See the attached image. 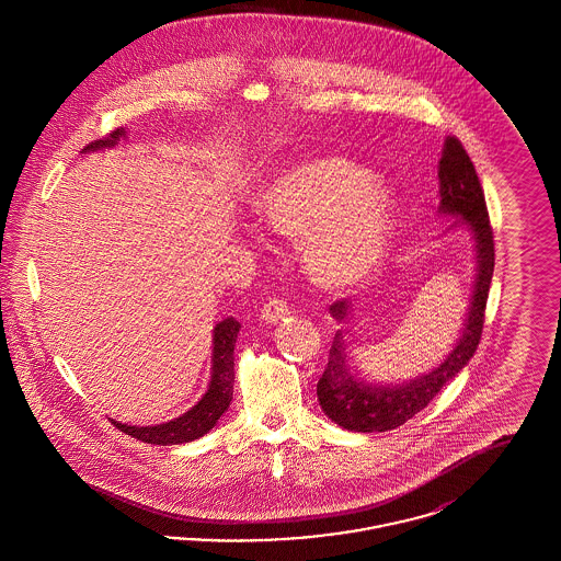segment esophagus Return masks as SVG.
<instances>
[{"label": "esophagus", "instance_id": "1", "mask_svg": "<svg viewBox=\"0 0 561 561\" xmlns=\"http://www.w3.org/2000/svg\"><path fill=\"white\" fill-rule=\"evenodd\" d=\"M288 316H290V307L282 298H271L263 305V311H261V318L267 323H277V321L286 320Z\"/></svg>", "mask_w": 561, "mask_h": 561}]
</instances>
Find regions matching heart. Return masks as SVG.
I'll use <instances>...</instances> for the list:
<instances>
[{"instance_id":"1","label":"heart","mask_w":561,"mask_h":561,"mask_svg":"<svg viewBox=\"0 0 561 561\" xmlns=\"http://www.w3.org/2000/svg\"><path fill=\"white\" fill-rule=\"evenodd\" d=\"M256 213L277 236L300 241L309 277L325 290H351L382 263L393 229L391 188L357 163L321 156L268 179Z\"/></svg>"}]
</instances>
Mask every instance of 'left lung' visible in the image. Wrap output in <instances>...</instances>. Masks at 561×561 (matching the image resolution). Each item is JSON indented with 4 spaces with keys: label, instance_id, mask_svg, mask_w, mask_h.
<instances>
[{
    "label": "left lung",
    "instance_id": "1",
    "mask_svg": "<svg viewBox=\"0 0 561 561\" xmlns=\"http://www.w3.org/2000/svg\"><path fill=\"white\" fill-rule=\"evenodd\" d=\"M437 176L439 213L456 216L458 220L453 227L465 225L476 240V286L467 320L462 323V334L435 370L401 385H373L357 380L348 368L347 332H343V325L351 318V302L347 298L332 302L330 316L341 323V330L334 334L328 366L318 382V400L328 419L339 427L357 433L400 427L427 408L431 400L469 364L480 345L483 313L494 273V236L476 165L456 136H448L444 142Z\"/></svg>",
    "mask_w": 561,
    "mask_h": 561
}]
</instances>
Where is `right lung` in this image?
Instances as JSON below:
<instances>
[{
	"mask_svg": "<svg viewBox=\"0 0 561 561\" xmlns=\"http://www.w3.org/2000/svg\"><path fill=\"white\" fill-rule=\"evenodd\" d=\"M124 136H126V130L117 128L107 134L105 138L94 140L88 147H83L81 153L115 147L117 140ZM240 328V321L233 320V318H227V320L216 323L213 334V374H210L208 391L183 416H179L170 423H163V425H156V427H136V425L133 427V425H124L117 421H113V425L134 439L153 444V446L187 444V442L204 437L210 428H214L216 421L225 414V410L233 400V382H236L233 348H236Z\"/></svg>",
	"mask_w": 561,
	"mask_h": 561,
	"instance_id": "1",
	"label": "right lung"
}]
</instances>
